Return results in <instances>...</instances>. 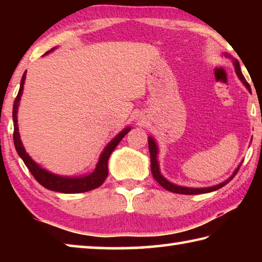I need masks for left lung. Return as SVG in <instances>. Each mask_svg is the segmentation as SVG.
<instances>
[{"mask_svg":"<svg viewBox=\"0 0 262 262\" xmlns=\"http://www.w3.org/2000/svg\"><path fill=\"white\" fill-rule=\"evenodd\" d=\"M227 56H229L228 54H225ZM233 64H234V69H236V73L238 75V77L241 81L243 82L244 85L247 88V90L251 92V86L250 84L246 82L245 77H244V75L242 74V70H241V66H239V62L233 59ZM148 142H149V152H150V161H151V172H152V176L155 180L157 181V183L162 186V187L165 188L166 190H170L172 193H177V194H186V195H195V194H202V193H209V192H214V190H217L223 187V186L227 185L230 180H232L234 178V176L237 174V172L239 170V165L236 170H234L233 174L230 177L228 180L223 181V183L220 184V185H216V186H211V187H205V188H189V187H183V186H178V185H174L170 183V181L166 180L164 177L161 174V171H159V165H158V161H157V154H158V148H157V144L155 140L152 139L151 136L148 137Z\"/></svg>","mask_w":262,"mask_h":262,"instance_id":"left-lung-1","label":"left lung"}]
</instances>
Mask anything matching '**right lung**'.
<instances>
[{
	"mask_svg": "<svg viewBox=\"0 0 262 262\" xmlns=\"http://www.w3.org/2000/svg\"><path fill=\"white\" fill-rule=\"evenodd\" d=\"M52 51H54V48H52V50L48 51L47 53H50ZM25 77H26V72L23 74V77H21L18 95H17L16 99L14 101V107H12V120H14V143H15L16 151L19 155V157L23 159L26 167L29 168V171L32 173L34 179L37 180L39 184L47 189L54 190V192L68 193V194L84 193V192H89V190L99 187V186L104 183L106 177L108 174L107 162L111 154H112L115 147L119 144V142L123 139V136L130 130V127H127L123 130H121L107 145H106L104 151L100 155L99 161L97 163L94 172H91V173H89L86 176L75 177V178L74 177L72 178V177H62V176L53 174L50 171H46L45 168L39 166L38 164L29 156L28 152L25 151V149L23 147V143H21L20 141L18 125H17V112H18L20 96L23 94Z\"/></svg>",
	"mask_w": 262,
	"mask_h": 262,
	"instance_id": "obj_1",
	"label": "right lung"
}]
</instances>
